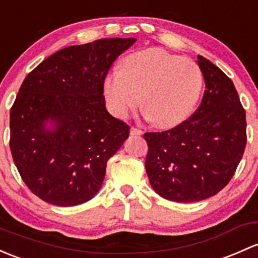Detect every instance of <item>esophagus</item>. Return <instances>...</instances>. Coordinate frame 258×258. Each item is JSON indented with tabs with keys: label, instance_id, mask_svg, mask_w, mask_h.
Returning <instances> with one entry per match:
<instances>
[{
	"label": "esophagus",
	"instance_id": "34e87169",
	"mask_svg": "<svg viewBox=\"0 0 258 258\" xmlns=\"http://www.w3.org/2000/svg\"><path fill=\"white\" fill-rule=\"evenodd\" d=\"M130 134H131L132 136H140V135H142L143 132H142V130H140V128H137V127L132 126L131 130H130Z\"/></svg>",
	"mask_w": 258,
	"mask_h": 258
}]
</instances>
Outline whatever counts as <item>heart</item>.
I'll return each mask as SVG.
<instances>
[{"mask_svg":"<svg viewBox=\"0 0 258 258\" xmlns=\"http://www.w3.org/2000/svg\"><path fill=\"white\" fill-rule=\"evenodd\" d=\"M202 86L195 61L152 48L127 56L122 69L107 75L104 89L108 108L117 117H126L142 101L157 126L173 127L189 117Z\"/></svg>","mask_w":258,"mask_h":258,"instance_id":"heart-1","label":"heart"}]
</instances>
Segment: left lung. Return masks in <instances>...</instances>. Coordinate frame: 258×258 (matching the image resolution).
<instances>
[{
  "instance_id": "left-lung-1",
  "label": "left lung",
  "mask_w": 258,
  "mask_h": 258,
  "mask_svg": "<svg viewBox=\"0 0 258 258\" xmlns=\"http://www.w3.org/2000/svg\"><path fill=\"white\" fill-rule=\"evenodd\" d=\"M205 80L202 104L188 120L163 132H147L146 172L162 198L193 203L218 194L235 174L246 141V112L234 83L198 55Z\"/></svg>"
}]
</instances>
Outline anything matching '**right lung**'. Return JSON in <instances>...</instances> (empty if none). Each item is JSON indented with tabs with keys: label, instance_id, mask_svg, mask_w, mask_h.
I'll return each mask as SVG.
<instances>
[{
	"label": "right lung",
	"instance_id": "add662e5",
	"mask_svg": "<svg viewBox=\"0 0 258 258\" xmlns=\"http://www.w3.org/2000/svg\"><path fill=\"white\" fill-rule=\"evenodd\" d=\"M135 42L107 38L64 48L22 83L10 113L11 153L26 185L44 202L74 207L101 188L107 161L130 134L105 107V78Z\"/></svg>",
	"mask_w": 258,
	"mask_h": 258
}]
</instances>
